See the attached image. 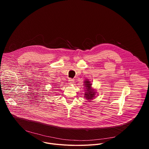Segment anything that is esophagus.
I'll return each mask as SVG.
<instances>
[{"label":"esophagus","instance_id":"1","mask_svg":"<svg viewBox=\"0 0 149 149\" xmlns=\"http://www.w3.org/2000/svg\"><path fill=\"white\" fill-rule=\"evenodd\" d=\"M74 82V80L73 79L70 78V79H68V83H69L70 84H72Z\"/></svg>","mask_w":149,"mask_h":149}]
</instances>
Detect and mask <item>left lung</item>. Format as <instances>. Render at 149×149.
I'll return each mask as SVG.
<instances>
[{
	"label": "left lung",
	"instance_id": "8db88e82",
	"mask_svg": "<svg viewBox=\"0 0 149 149\" xmlns=\"http://www.w3.org/2000/svg\"><path fill=\"white\" fill-rule=\"evenodd\" d=\"M85 82V86L86 88V92L85 93V97L88 100H92L95 95V92L91 88V84L90 83V81L87 80V81Z\"/></svg>",
	"mask_w": 149,
	"mask_h": 149
}]
</instances>
